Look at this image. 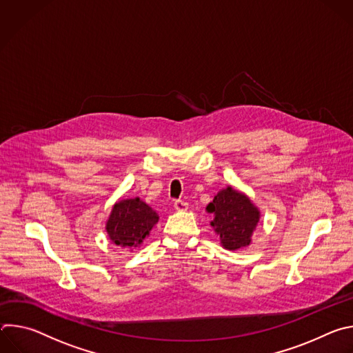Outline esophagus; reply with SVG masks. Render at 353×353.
I'll list each match as a JSON object with an SVG mask.
<instances>
[{"label":"esophagus","instance_id":"34e87169","mask_svg":"<svg viewBox=\"0 0 353 353\" xmlns=\"http://www.w3.org/2000/svg\"><path fill=\"white\" fill-rule=\"evenodd\" d=\"M174 208H176L177 211H187V208H188V204L185 203V201L177 199V201H174Z\"/></svg>","mask_w":353,"mask_h":353}]
</instances>
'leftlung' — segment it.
<instances>
[{"label":"left lung","mask_w":353,"mask_h":353,"mask_svg":"<svg viewBox=\"0 0 353 353\" xmlns=\"http://www.w3.org/2000/svg\"><path fill=\"white\" fill-rule=\"evenodd\" d=\"M207 211L215 215L211 225L221 236L225 248L237 250L250 244L260 212L244 194L228 187L215 195Z\"/></svg>","instance_id":"1"}]
</instances>
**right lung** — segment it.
<instances>
[{
	"instance_id": "right-lung-1",
	"label": "right lung",
	"mask_w": 353,
	"mask_h": 353,
	"mask_svg": "<svg viewBox=\"0 0 353 353\" xmlns=\"http://www.w3.org/2000/svg\"><path fill=\"white\" fill-rule=\"evenodd\" d=\"M159 216L139 198L123 199L114 205L106 230L117 245L137 247L149 234Z\"/></svg>"
}]
</instances>
